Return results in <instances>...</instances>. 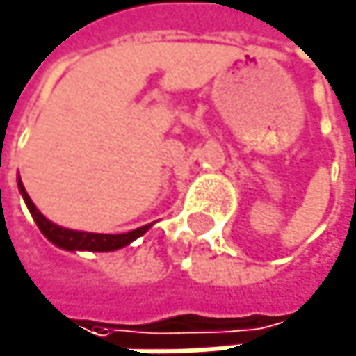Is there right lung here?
Wrapping results in <instances>:
<instances>
[{"label":"right lung","mask_w":356,"mask_h":356,"mask_svg":"<svg viewBox=\"0 0 356 356\" xmlns=\"http://www.w3.org/2000/svg\"><path fill=\"white\" fill-rule=\"evenodd\" d=\"M18 192L27 204L31 217L35 219L40 232L52 243L56 245L58 249L63 251H99V253H105V251H118L126 245H131L133 241H137L139 236H143L152 223L147 225H141L137 230H131V232H124V234H97V232H82V230H69V227H63V225H56L52 223L50 219H46L40 209L33 204V200L29 198L27 190H24L20 177H18Z\"/></svg>","instance_id":"right-lung-1"}]
</instances>
